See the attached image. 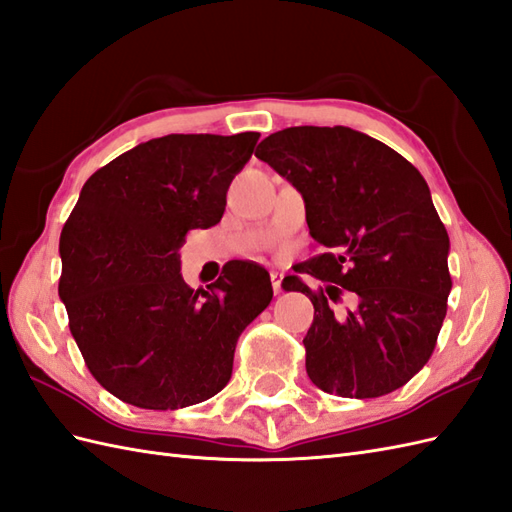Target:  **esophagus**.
<instances>
[{
  "label": "esophagus",
  "mask_w": 512,
  "mask_h": 512,
  "mask_svg": "<svg viewBox=\"0 0 512 512\" xmlns=\"http://www.w3.org/2000/svg\"><path fill=\"white\" fill-rule=\"evenodd\" d=\"M282 274H278V271H271V287H274V293L278 295L282 291Z\"/></svg>",
  "instance_id": "obj_1"
}]
</instances>
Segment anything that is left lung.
Instances as JSON below:
<instances>
[{"label":"left lung","mask_w":512,"mask_h":512,"mask_svg":"<svg viewBox=\"0 0 512 512\" xmlns=\"http://www.w3.org/2000/svg\"><path fill=\"white\" fill-rule=\"evenodd\" d=\"M267 162L300 192L309 232L326 252L300 274L331 282L311 291L304 337L306 374L317 388L374 399L410 381L436 348L451 291L449 234L423 175L388 144L348 127H289L258 144ZM339 286L356 306L333 310Z\"/></svg>","instance_id":"8db88e82"}]
</instances>
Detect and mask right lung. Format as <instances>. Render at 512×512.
<instances>
[{
    "label": "right lung",
    "mask_w": 512,
    "mask_h": 512,
    "mask_svg": "<svg viewBox=\"0 0 512 512\" xmlns=\"http://www.w3.org/2000/svg\"><path fill=\"white\" fill-rule=\"evenodd\" d=\"M258 138L164 135L85 181L61 232L59 295L89 372L120 401L179 410L221 392L238 337L274 298L267 271L243 260L208 291L179 274L186 234L221 221Z\"/></svg>",
    "instance_id": "1"
}]
</instances>
